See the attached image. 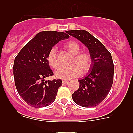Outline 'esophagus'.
I'll list each match as a JSON object with an SVG mask.
<instances>
[{
	"label": "esophagus",
	"instance_id": "34e87169",
	"mask_svg": "<svg viewBox=\"0 0 133 133\" xmlns=\"http://www.w3.org/2000/svg\"><path fill=\"white\" fill-rule=\"evenodd\" d=\"M63 84H67V83H69V81L68 80H63Z\"/></svg>",
	"mask_w": 133,
	"mask_h": 133
}]
</instances>
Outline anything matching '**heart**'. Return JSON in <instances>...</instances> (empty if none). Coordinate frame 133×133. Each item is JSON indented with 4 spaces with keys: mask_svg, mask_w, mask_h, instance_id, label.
Here are the masks:
<instances>
[{
    "mask_svg": "<svg viewBox=\"0 0 133 133\" xmlns=\"http://www.w3.org/2000/svg\"><path fill=\"white\" fill-rule=\"evenodd\" d=\"M64 46L70 53L73 55L71 63L72 65L69 67H61L56 70L55 76L61 79L67 80L77 77L82 73L89 71L92 65V57L87 52H79L81 46L75 41H69L65 43ZM47 61L49 65L53 69H57L60 63L56 55V49L52 47L49 51L47 56Z\"/></svg>",
    "mask_w": 133,
    "mask_h": 133,
    "instance_id": "obj_1",
    "label": "heart"
}]
</instances>
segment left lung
<instances>
[{
    "label": "left lung",
    "mask_w": 133,
    "mask_h": 133,
    "mask_svg": "<svg viewBox=\"0 0 133 133\" xmlns=\"http://www.w3.org/2000/svg\"><path fill=\"white\" fill-rule=\"evenodd\" d=\"M68 34L88 48L92 61L87 76L78 80L79 88L72 95V100L83 107H96L106 98L112 87L114 64L111 54L87 30H68Z\"/></svg>",
    "instance_id": "8db88e82"
}]
</instances>
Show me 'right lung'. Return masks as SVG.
Wrapping results in <instances>:
<instances>
[{
    "instance_id": "right-lung-1",
    "label": "right lung",
    "mask_w": 133,
    "mask_h": 133,
    "mask_svg": "<svg viewBox=\"0 0 133 133\" xmlns=\"http://www.w3.org/2000/svg\"><path fill=\"white\" fill-rule=\"evenodd\" d=\"M69 35L63 32L42 31L27 43L15 58L13 75L16 90L30 106L40 108L55 101L61 79L45 81L53 75L47 61L49 51Z\"/></svg>"
}]
</instances>
